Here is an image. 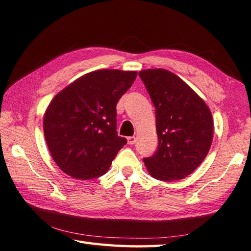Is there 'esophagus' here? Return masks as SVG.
I'll list each match as a JSON object with an SVG mask.
<instances>
[{"mask_svg": "<svg viewBox=\"0 0 251 251\" xmlns=\"http://www.w3.org/2000/svg\"><path fill=\"white\" fill-rule=\"evenodd\" d=\"M127 142H128V145H130V146H132V145H135L136 143V137H128L127 138Z\"/></svg>", "mask_w": 251, "mask_h": 251, "instance_id": "esophagus-1", "label": "esophagus"}]
</instances>
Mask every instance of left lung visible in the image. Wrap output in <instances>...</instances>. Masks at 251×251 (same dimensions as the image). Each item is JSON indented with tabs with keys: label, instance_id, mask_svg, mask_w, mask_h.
Instances as JSON below:
<instances>
[{
	"label": "left lung",
	"instance_id": "left-lung-1",
	"mask_svg": "<svg viewBox=\"0 0 251 251\" xmlns=\"http://www.w3.org/2000/svg\"><path fill=\"white\" fill-rule=\"evenodd\" d=\"M155 106L158 149L143 158L149 174L161 181L185 178L207 156L214 138L211 112L183 79L165 69L139 72Z\"/></svg>",
	"mask_w": 251,
	"mask_h": 251
}]
</instances>
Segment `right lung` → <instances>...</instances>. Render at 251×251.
I'll return each mask as SVG.
<instances>
[{
    "label": "right lung",
    "instance_id": "obj_1",
    "mask_svg": "<svg viewBox=\"0 0 251 251\" xmlns=\"http://www.w3.org/2000/svg\"><path fill=\"white\" fill-rule=\"evenodd\" d=\"M136 76L137 71L96 70L52 98L43 128L50 155L63 173L90 180L108 172L127 142L116 132V103Z\"/></svg>",
    "mask_w": 251,
    "mask_h": 251
}]
</instances>
